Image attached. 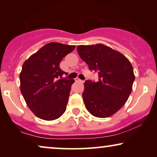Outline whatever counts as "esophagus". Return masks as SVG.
Instances as JSON below:
<instances>
[{"label": "esophagus", "mask_w": 157, "mask_h": 157, "mask_svg": "<svg viewBox=\"0 0 157 157\" xmlns=\"http://www.w3.org/2000/svg\"><path fill=\"white\" fill-rule=\"evenodd\" d=\"M75 81H76V82H83V81L81 80V79L78 78H75Z\"/></svg>", "instance_id": "1"}]
</instances>
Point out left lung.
<instances>
[{"instance_id": "8db88e82", "label": "left lung", "mask_w": 157, "mask_h": 157, "mask_svg": "<svg viewBox=\"0 0 157 157\" xmlns=\"http://www.w3.org/2000/svg\"><path fill=\"white\" fill-rule=\"evenodd\" d=\"M81 59L91 71H97L98 80H86L82 96L85 106L94 117L114 114L128 100L135 76L132 65L119 51L104 44L77 47Z\"/></svg>"}]
</instances>
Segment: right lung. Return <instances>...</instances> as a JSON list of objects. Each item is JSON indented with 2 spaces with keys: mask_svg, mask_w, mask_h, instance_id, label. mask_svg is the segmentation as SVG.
<instances>
[{
  "mask_svg": "<svg viewBox=\"0 0 157 157\" xmlns=\"http://www.w3.org/2000/svg\"><path fill=\"white\" fill-rule=\"evenodd\" d=\"M75 48L60 43H49L23 64L21 92L29 108L40 119L52 121L65 112L74 80L62 78L66 73L59 65L63 58Z\"/></svg>",
  "mask_w": 157,
  "mask_h": 157,
  "instance_id": "obj_1",
  "label": "right lung"
}]
</instances>
